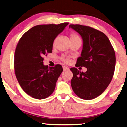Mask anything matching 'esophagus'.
Listing matches in <instances>:
<instances>
[{"instance_id": "34e87169", "label": "esophagus", "mask_w": 127, "mask_h": 127, "mask_svg": "<svg viewBox=\"0 0 127 127\" xmlns=\"http://www.w3.org/2000/svg\"><path fill=\"white\" fill-rule=\"evenodd\" d=\"M63 71H66V70H69V68L67 67H65V66H63Z\"/></svg>"}]
</instances>
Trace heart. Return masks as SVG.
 Here are the masks:
<instances>
[{"label":"heart","mask_w":127,"mask_h":127,"mask_svg":"<svg viewBox=\"0 0 127 127\" xmlns=\"http://www.w3.org/2000/svg\"><path fill=\"white\" fill-rule=\"evenodd\" d=\"M77 38H79L77 35H76V34H72L71 35V39H77ZM54 43H55V42H54ZM62 60H63L64 62H65V63H68V62H69V60H68L67 58L64 57V56L62 57Z\"/></svg>","instance_id":"heart-1"}]
</instances>
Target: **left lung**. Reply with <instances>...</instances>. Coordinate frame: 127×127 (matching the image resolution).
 <instances>
[{
	"mask_svg": "<svg viewBox=\"0 0 127 127\" xmlns=\"http://www.w3.org/2000/svg\"><path fill=\"white\" fill-rule=\"evenodd\" d=\"M69 28L79 34L83 45L76 64L86 68V72L72 68L71 86L78 97L90 100L100 95L113 77L116 58L110 42L103 33L87 26L70 24Z\"/></svg>",
	"mask_w": 127,
	"mask_h": 127,
	"instance_id": "1",
	"label": "left lung"
}]
</instances>
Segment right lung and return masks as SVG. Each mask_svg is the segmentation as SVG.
<instances>
[{
  "instance_id": "add662e5",
  "label": "right lung",
  "mask_w": 127,
  "mask_h": 127,
  "mask_svg": "<svg viewBox=\"0 0 127 127\" xmlns=\"http://www.w3.org/2000/svg\"><path fill=\"white\" fill-rule=\"evenodd\" d=\"M68 25H37L20 38L14 58L15 74L22 89L32 97L45 99L55 89L63 68L59 64L54 67L45 65L43 56L52 53L54 41Z\"/></svg>"
}]
</instances>
